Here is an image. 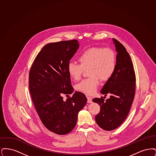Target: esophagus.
I'll return each mask as SVG.
<instances>
[{
	"mask_svg": "<svg viewBox=\"0 0 156 156\" xmlns=\"http://www.w3.org/2000/svg\"><path fill=\"white\" fill-rule=\"evenodd\" d=\"M87 102L89 103V104H90V103L92 102V99L91 97H87Z\"/></svg>",
	"mask_w": 156,
	"mask_h": 156,
	"instance_id": "1",
	"label": "esophagus"
}]
</instances>
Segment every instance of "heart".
I'll return each instance as SVG.
<instances>
[{
    "mask_svg": "<svg viewBox=\"0 0 156 156\" xmlns=\"http://www.w3.org/2000/svg\"><path fill=\"white\" fill-rule=\"evenodd\" d=\"M80 64L70 62L67 66L69 76L75 81L79 80L84 69H88L90 77L76 84V89L86 95L94 94L99 85L101 79L109 80L115 71L116 57L110 48L92 47L83 51L78 57Z\"/></svg>",
    "mask_w": 156,
    "mask_h": 156,
    "instance_id": "heart-1",
    "label": "heart"
}]
</instances>
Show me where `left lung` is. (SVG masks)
Returning a JSON list of instances; mask_svg holds the SVG:
<instances>
[{
  "label": "left lung",
  "mask_w": 156,
  "mask_h": 156,
  "mask_svg": "<svg viewBox=\"0 0 156 156\" xmlns=\"http://www.w3.org/2000/svg\"><path fill=\"white\" fill-rule=\"evenodd\" d=\"M116 52V67L111 78L108 80L101 94H110L105 101L94 98L92 101L101 106L95 120L101 128L111 131L119 127L126 119L133 101L136 89V75L133 65L125 47L117 40L113 38Z\"/></svg>",
  "instance_id": "8db88e82"
}]
</instances>
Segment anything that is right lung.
I'll use <instances>...</instances> for the list:
<instances>
[{
  "mask_svg": "<svg viewBox=\"0 0 156 156\" xmlns=\"http://www.w3.org/2000/svg\"><path fill=\"white\" fill-rule=\"evenodd\" d=\"M78 48L76 40L45 45L29 73L30 93L39 118L47 129L59 135L73 130L78 113L87 101L78 91L65 101L62 97L74 91L67 66Z\"/></svg>",
  "mask_w": 156,
  "mask_h": 156,
  "instance_id": "1",
  "label": "right lung"
}]
</instances>
